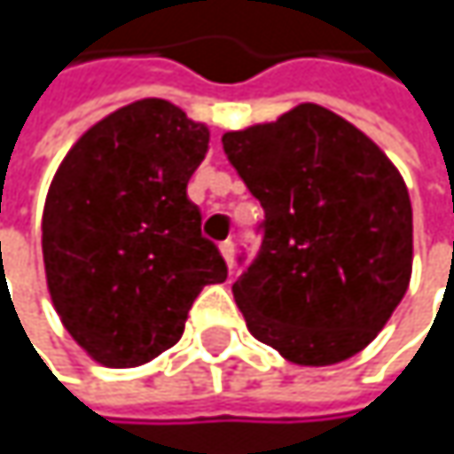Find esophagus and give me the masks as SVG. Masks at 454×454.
<instances>
[{
    "mask_svg": "<svg viewBox=\"0 0 454 454\" xmlns=\"http://www.w3.org/2000/svg\"><path fill=\"white\" fill-rule=\"evenodd\" d=\"M221 254H223L228 268H233V241H231V239L221 241Z\"/></svg>",
    "mask_w": 454,
    "mask_h": 454,
    "instance_id": "1",
    "label": "esophagus"
}]
</instances>
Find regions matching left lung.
Segmentation results:
<instances>
[{"instance_id": "obj_1", "label": "left lung", "mask_w": 454, "mask_h": 454, "mask_svg": "<svg viewBox=\"0 0 454 454\" xmlns=\"http://www.w3.org/2000/svg\"><path fill=\"white\" fill-rule=\"evenodd\" d=\"M265 218L233 284L254 339L297 365H333L368 347L405 297L412 207L389 157L344 118L300 105L223 137Z\"/></svg>"}]
</instances>
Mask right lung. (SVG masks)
Wrapping results in <instances>:
<instances>
[{
	"label": "right lung",
	"instance_id": "add662e5",
	"mask_svg": "<svg viewBox=\"0 0 454 454\" xmlns=\"http://www.w3.org/2000/svg\"><path fill=\"white\" fill-rule=\"evenodd\" d=\"M210 134L165 99L89 129L46 194L42 249L51 302L102 365H144L181 333L207 284L226 281L186 186Z\"/></svg>",
	"mask_w": 454,
	"mask_h": 454
}]
</instances>
